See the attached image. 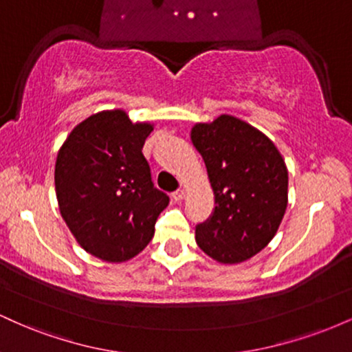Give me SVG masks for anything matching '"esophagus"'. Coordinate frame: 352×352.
<instances>
[{"instance_id":"esophagus-1","label":"esophagus","mask_w":352,"mask_h":352,"mask_svg":"<svg viewBox=\"0 0 352 352\" xmlns=\"http://www.w3.org/2000/svg\"><path fill=\"white\" fill-rule=\"evenodd\" d=\"M172 199L175 200V201H182L185 199V190H182V188H179V190H175V192L172 193Z\"/></svg>"}]
</instances>
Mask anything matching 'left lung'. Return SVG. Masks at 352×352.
<instances>
[{
  "instance_id": "8db88e82",
  "label": "left lung",
  "mask_w": 352,
  "mask_h": 352,
  "mask_svg": "<svg viewBox=\"0 0 352 352\" xmlns=\"http://www.w3.org/2000/svg\"><path fill=\"white\" fill-rule=\"evenodd\" d=\"M190 137L215 195L213 213L197 225V245L220 263H241L280 227L288 205L285 160L268 137L233 116L197 124Z\"/></svg>"
}]
</instances>
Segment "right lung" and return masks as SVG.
I'll use <instances>...</instances> for the list:
<instances>
[{
	"mask_svg": "<svg viewBox=\"0 0 352 352\" xmlns=\"http://www.w3.org/2000/svg\"><path fill=\"white\" fill-rule=\"evenodd\" d=\"M151 124L124 111H102L72 129L59 148L54 184L60 215L86 252L120 263L155 232L168 195L153 187L142 147Z\"/></svg>",
	"mask_w": 352,
	"mask_h": 352,
	"instance_id": "1",
	"label": "right lung"
}]
</instances>
